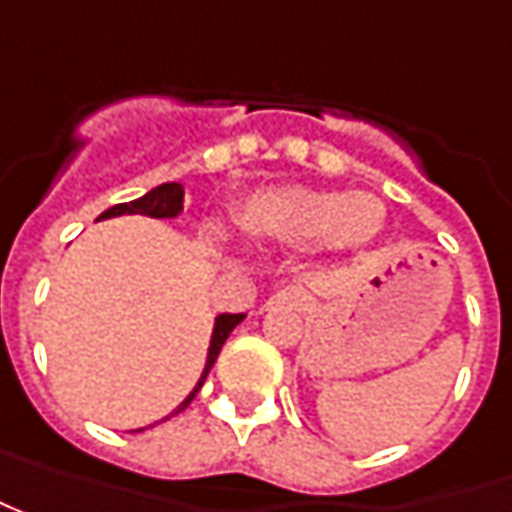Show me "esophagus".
<instances>
[{
  "label": "esophagus",
  "instance_id": "34e87169",
  "mask_svg": "<svg viewBox=\"0 0 512 512\" xmlns=\"http://www.w3.org/2000/svg\"><path fill=\"white\" fill-rule=\"evenodd\" d=\"M307 301L310 298L304 296L301 287H284V290H279L276 296L270 298V304H290V307H307Z\"/></svg>",
  "mask_w": 512,
  "mask_h": 512
}]
</instances>
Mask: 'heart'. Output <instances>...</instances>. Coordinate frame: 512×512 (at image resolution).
Segmentation results:
<instances>
[{
	"label": "heart",
	"mask_w": 512,
	"mask_h": 512,
	"mask_svg": "<svg viewBox=\"0 0 512 512\" xmlns=\"http://www.w3.org/2000/svg\"><path fill=\"white\" fill-rule=\"evenodd\" d=\"M239 225L256 239L284 245L321 242L324 248H355L383 228V205L369 194H329L301 185H281L250 194L239 208Z\"/></svg>",
	"instance_id": "obj_1"
}]
</instances>
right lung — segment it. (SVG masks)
<instances>
[{
	"label": "right lung",
	"instance_id": "1",
	"mask_svg": "<svg viewBox=\"0 0 512 512\" xmlns=\"http://www.w3.org/2000/svg\"><path fill=\"white\" fill-rule=\"evenodd\" d=\"M183 185L180 183H163L157 185V188H152L146 197H140V200H132V202H120V205H115V208H109V211H104V214L98 216V219H112V216H123V214H143V216H154V219H171V216H177L180 211H183ZM245 318V312H236V315H231V312H222L219 318H216V327H214V335H211V349H208V363H205V372H202L200 383H197V389L185 397L183 403L177 406V411H183L194 397H197V392L202 389V383H205V377H208V372H211V366H214L216 355H219V349H222V344L228 341V335L233 332V327L239 324ZM174 411V414H177Z\"/></svg>",
	"mask_w": 512,
	"mask_h": 512
}]
</instances>
